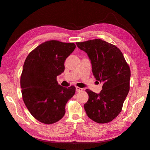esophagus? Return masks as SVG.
Instances as JSON below:
<instances>
[{
	"label": "esophagus",
	"mask_w": 150,
	"mask_h": 150,
	"mask_svg": "<svg viewBox=\"0 0 150 150\" xmlns=\"http://www.w3.org/2000/svg\"><path fill=\"white\" fill-rule=\"evenodd\" d=\"M76 91H77V92L82 91L83 90V88H79V87H76Z\"/></svg>",
	"instance_id": "1"
}]
</instances>
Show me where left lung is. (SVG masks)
Listing matches in <instances>:
<instances>
[{
    "label": "left lung",
    "instance_id": "1",
    "mask_svg": "<svg viewBox=\"0 0 150 150\" xmlns=\"http://www.w3.org/2000/svg\"><path fill=\"white\" fill-rule=\"evenodd\" d=\"M76 45L87 53L94 78L103 83L99 94L86 89L89 99L84 105L85 111L91 120L98 123L110 122L121 111L129 91V65L119 48L101 39Z\"/></svg>",
    "mask_w": 150,
    "mask_h": 150
}]
</instances>
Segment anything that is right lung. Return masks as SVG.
I'll return each mask as SVG.
<instances>
[{
    "label": "right lung",
    "instance_id": "add662e5",
    "mask_svg": "<svg viewBox=\"0 0 150 150\" xmlns=\"http://www.w3.org/2000/svg\"><path fill=\"white\" fill-rule=\"evenodd\" d=\"M75 48L74 43L48 40L25 59L21 76L22 99L30 114L42 123L51 125L62 119L67 102L75 94L74 86L64 88L57 81Z\"/></svg>",
    "mask_w": 150,
    "mask_h": 150
}]
</instances>
